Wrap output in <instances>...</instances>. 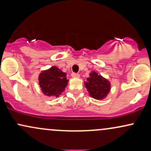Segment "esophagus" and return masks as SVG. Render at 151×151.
Returning <instances> with one entry per match:
<instances>
[{
    "label": "esophagus",
    "instance_id": "1",
    "mask_svg": "<svg viewBox=\"0 0 151 151\" xmlns=\"http://www.w3.org/2000/svg\"><path fill=\"white\" fill-rule=\"evenodd\" d=\"M72 77L73 78H79V74L77 73H72Z\"/></svg>",
    "mask_w": 151,
    "mask_h": 151
}]
</instances>
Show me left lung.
<instances>
[{
  "instance_id": "left-lung-1",
  "label": "left lung",
  "mask_w": 151,
  "mask_h": 151,
  "mask_svg": "<svg viewBox=\"0 0 151 151\" xmlns=\"http://www.w3.org/2000/svg\"><path fill=\"white\" fill-rule=\"evenodd\" d=\"M87 78L85 86L89 95L96 99H102L106 96L110 90V83L97 72H91Z\"/></svg>"
}]
</instances>
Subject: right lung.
Here are the masks:
<instances>
[{"instance_id": "right-lung-1", "label": "right lung", "mask_w": 151, "mask_h": 151, "mask_svg": "<svg viewBox=\"0 0 151 151\" xmlns=\"http://www.w3.org/2000/svg\"><path fill=\"white\" fill-rule=\"evenodd\" d=\"M69 79L66 74L54 66L48 70L42 71L39 75V84L44 94L58 97L65 89Z\"/></svg>"}]
</instances>
